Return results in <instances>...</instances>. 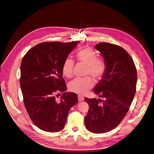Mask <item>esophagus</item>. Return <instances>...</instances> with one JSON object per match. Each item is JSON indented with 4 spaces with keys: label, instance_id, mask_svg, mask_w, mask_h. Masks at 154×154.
<instances>
[{
    "label": "esophagus",
    "instance_id": "34e87169",
    "mask_svg": "<svg viewBox=\"0 0 154 154\" xmlns=\"http://www.w3.org/2000/svg\"><path fill=\"white\" fill-rule=\"evenodd\" d=\"M78 99L79 101H82L84 100V97L81 96H78Z\"/></svg>",
    "mask_w": 154,
    "mask_h": 154
}]
</instances>
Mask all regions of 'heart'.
<instances>
[{"label":"heart","mask_w":154,"mask_h":154,"mask_svg":"<svg viewBox=\"0 0 154 154\" xmlns=\"http://www.w3.org/2000/svg\"><path fill=\"white\" fill-rule=\"evenodd\" d=\"M76 58L78 62L87 65L86 74H90L96 80H100L103 77L106 72V62L104 59L97 57L95 51L90 47H87L78 51L76 53ZM74 66V60L67 58L62 65V73L67 78L72 77ZM94 84L93 79L89 76L77 78L70 82L68 84L69 90L84 95L89 91Z\"/></svg>","instance_id":"obj_1"}]
</instances>
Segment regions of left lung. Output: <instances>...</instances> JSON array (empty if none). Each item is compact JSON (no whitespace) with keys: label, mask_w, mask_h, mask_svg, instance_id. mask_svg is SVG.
<instances>
[{"label":"left lung","mask_w":154,"mask_h":154,"mask_svg":"<svg viewBox=\"0 0 154 154\" xmlns=\"http://www.w3.org/2000/svg\"><path fill=\"white\" fill-rule=\"evenodd\" d=\"M95 48L106 69L94 92L104 100L85 97L89 109L85 124L91 132L103 134L115 128L127 114L136 94L137 70L132 57L120 46L100 42Z\"/></svg>","instance_id":"left-lung-1"}]
</instances>
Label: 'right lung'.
Instances as JSON below:
<instances>
[{
    "mask_svg": "<svg viewBox=\"0 0 154 154\" xmlns=\"http://www.w3.org/2000/svg\"><path fill=\"white\" fill-rule=\"evenodd\" d=\"M78 43L42 42L22 58L20 84L24 103L32 122L44 131L62 130L70 109L78 102L75 93L65 92L67 87L62 70L64 60ZM60 93L63 94L58 100Z\"/></svg>",
    "mask_w": 154,
    "mask_h": 154,
    "instance_id": "1",
    "label": "right lung"
}]
</instances>
